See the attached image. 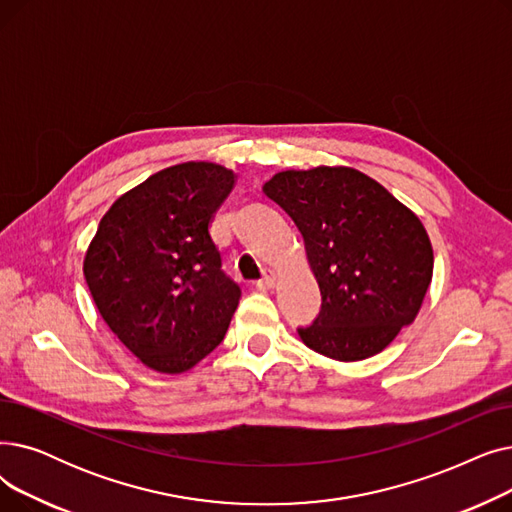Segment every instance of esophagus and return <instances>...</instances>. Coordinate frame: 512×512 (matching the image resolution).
<instances>
[{"instance_id":"obj_1","label":"esophagus","mask_w":512,"mask_h":512,"mask_svg":"<svg viewBox=\"0 0 512 512\" xmlns=\"http://www.w3.org/2000/svg\"><path fill=\"white\" fill-rule=\"evenodd\" d=\"M275 281H277L275 273H273V271H266L264 277H262L256 285H258L260 289H273V287H275Z\"/></svg>"}]
</instances>
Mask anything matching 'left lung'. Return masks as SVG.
<instances>
[{
    "label": "left lung",
    "instance_id": "left-lung-1",
    "mask_svg": "<svg viewBox=\"0 0 512 512\" xmlns=\"http://www.w3.org/2000/svg\"><path fill=\"white\" fill-rule=\"evenodd\" d=\"M304 237L321 310L302 342L335 360H362L415 321L433 275L429 235L415 212L360 170H285L264 185Z\"/></svg>",
    "mask_w": 512,
    "mask_h": 512
}]
</instances>
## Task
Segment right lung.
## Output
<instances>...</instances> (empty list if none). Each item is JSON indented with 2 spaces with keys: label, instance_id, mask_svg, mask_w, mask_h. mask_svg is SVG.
I'll return each instance as SVG.
<instances>
[{
  "label": "right lung",
  "instance_id": "right-lung-1",
  "mask_svg": "<svg viewBox=\"0 0 512 512\" xmlns=\"http://www.w3.org/2000/svg\"><path fill=\"white\" fill-rule=\"evenodd\" d=\"M235 175L212 162L160 170L104 214L83 273L102 319L143 364L183 373L223 342L239 285L210 221Z\"/></svg>",
  "mask_w": 512,
  "mask_h": 512
}]
</instances>
